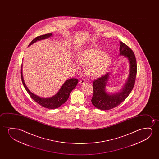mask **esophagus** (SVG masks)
Here are the masks:
<instances>
[{
    "label": "esophagus",
    "instance_id": "34e87169",
    "mask_svg": "<svg viewBox=\"0 0 159 159\" xmlns=\"http://www.w3.org/2000/svg\"><path fill=\"white\" fill-rule=\"evenodd\" d=\"M85 83H86V79H81L79 81V83L80 84H84Z\"/></svg>",
    "mask_w": 159,
    "mask_h": 159
}]
</instances>
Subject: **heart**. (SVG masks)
<instances>
[{"label":"heart","mask_w":159,"mask_h":159,"mask_svg":"<svg viewBox=\"0 0 159 159\" xmlns=\"http://www.w3.org/2000/svg\"><path fill=\"white\" fill-rule=\"evenodd\" d=\"M77 62L84 66L87 76L96 78L101 76L104 73L111 63V57L102 49L97 47L89 48L81 50L77 54ZM78 69V66L75 64Z\"/></svg>","instance_id":"heart-1"}]
</instances>
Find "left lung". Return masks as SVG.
Returning a JSON list of instances; mask_svg holds the SVG:
<instances>
[{"instance_id":"obj_1","label":"left lung","mask_w":159,"mask_h":159,"mask_svg":"<svg viewBox=\"0 0 159 159\" xmlns=\"http://www.w3.org/2000/svg\"><path fill=\"white\" fill-rule=\"evenodd\" d=\"M120 54L126 57L130 65V75L122 91L113 95L107 94L105 91L109 73L94 80L93 94L91 102L92 104L98 109L107 110L117 107L128 97L135 85L137 74V63L135 54L126 44L120 41Z\"/></svg>"}]
</instances>
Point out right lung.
Instances as JSON below:
<instances>
[{"instance_id":"add662e5","label":"right lung","mask_w":159,"mask_h":159,"mask_svg":"<svg viewBox=\"0 0 159 159\" xmlns=\"http://www.w3.org/2000/svg\"><path fill=\"white\" fill-rule=\"evenodd\" d=\"M52 35V33H48L45 35L39 36L33 39V41L31 42L29 44V46H30L31 44L35 43V42L37 41H39L41 39H44L47 37H50ZM22 68V65L21 66V79L26 91L28 93L29 96L33 98V100H35L36 102H37L40 105H41L42 107H46L47 109H56L64 104L69 98L70 92L75 87H76L77 84L78 83V79H70L67 80L66 81L65 83L63 84L62 86L61 87L59 91L55 96H53L51 98H41L39 96L31 93L26 87L23 78Z\"/></svg>"}]
</instances>
